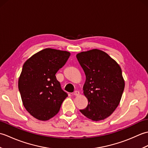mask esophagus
<instances>
[{
  "label": "esophagus",
  "instance_id": "34e87169",
  "mask_svg": "<svg viewBox=\"0 0 148 148\" xmlns=\"http://www.w3.org/2000/svg\"><path fill=\"white\" fill-rule=\"evenodd\" d=\"M73 95L75 96H78L79 95V92L78 91H75V92L73 93Z\"/></svg>",
  "mask_w": 148,
  "mask_h": 148
}]
</instances>
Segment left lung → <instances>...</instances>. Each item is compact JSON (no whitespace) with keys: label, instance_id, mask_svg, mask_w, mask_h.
I'll return each mask as SVG.
<instances>
[{"label":"left lung","instance_id":"obj_1","mask_svg":"<svg viewBox=\"0 0 148 148\" xmlns=\"http://www.w3.org/2000/svg\"><path fill=\"white\" fill-rule=\"evenodd\" d=\"M86 76L83 94L88 104L80 112L92 121L103 120L117 108L125 88L120 66L108 53L98 49L77 53Z\"/></svg>","mask_w":148,"mask_h":148}]
</instances>
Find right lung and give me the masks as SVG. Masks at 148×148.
<instances>
[{
	"label": "right lung",
	"instance_id": "1",
	"mask_svg": "<svg viewBox=\"0 0 148 148\" xmlns=\"http://www.w3.org/2000/svg\"><path fill=\"white\" fill-rule=\"evenodd\" d=\"M70 55L67 51L46 48L24 63L18 89L25 108L39 120L47 121L55 116L68 96L55 74Z\"/></svg>",
	"mask_w": 148,
	"mask_h": 148
}]
</instances>
